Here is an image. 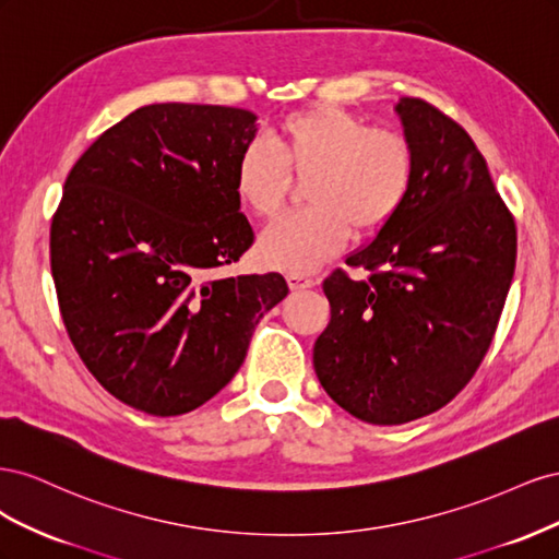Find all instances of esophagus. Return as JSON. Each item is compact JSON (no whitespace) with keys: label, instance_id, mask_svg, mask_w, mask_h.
<instances>
[{"label":"esophagus","instance_id":"obj_1","mask_svg":"<svg viewBox=\"0 0 559 559\" xmlns=\"http://www.w3.org/2000/svg\"><path fill=\"white\" fill-rule=\"evenodd\" d=\"M286 284H289V289H294V292H302V289H312L317 280L310 275H302V273H289L286 275Z\"/></svg>","mask_w":559,"mask_h":559}]
</instances>
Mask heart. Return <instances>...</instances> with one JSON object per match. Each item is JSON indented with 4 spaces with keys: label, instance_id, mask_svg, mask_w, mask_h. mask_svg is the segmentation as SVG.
Returning a JSON list of instances; mask_svg holds the SVG:
<instances>
[{
    "label": "heart",
    "instance_id": "1",
    "mask_svg": "<svg viewBox=\"0 0 559 559\" xmlns=\"http://www.w3.org/2000/svg\"><path fill=\"white\" fill-rule=\"evenodd\" d=\"M415 146L399 130L368 128L335 105L284 116L267 144L249 142L235 160L233 189L259 218L273 216L305 179L308 210L280 216L259 238L261 259L280 270L308 273L349 238H373L394 222L415 183Z\"/></svg>",
    "mask_w": 559,
    "mask_h": 559
}]
</instances>
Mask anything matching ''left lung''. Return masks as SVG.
Returning <instances> with one entry per match:
<instances>
[{
	"label": "left lung",
	"mask_w": 559,
	"mask_h": 559,
	"mask_svg": "<svg viewBox=\"0 0 559 559\" xmlns=\"http://www.w3.org/2000/svg\"><path fill=\"white\" fill-rule=\"evenodd\" d=\"M396 111L415 146L413 193L349 267L324 280L331 321L314 343L326 394L368 425L443 408L476 373L513 280L518 233L468 132L427 99Z\"/></svg>",
	"instance_id": "left-lung-1"
}]
</instances>
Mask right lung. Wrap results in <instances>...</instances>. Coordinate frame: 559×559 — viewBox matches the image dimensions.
<instances>
[{
  "instance_id": "add662e5",
  "label": "right lung",
  "mask_w": 559,
  "mask_h": 559,
  "mask_svg": "<svg viewBox=\"0 0 559 559\" xmlns=\"http://www.w3.org/2000/svg\"><path fill=\"white\" fill-rule=\"evenodd\" d=\"M253 121L238 107H140L67 175L50 224L60 314L93 378L134 411L183 415L222 392L289 294L277 273L216 275L253 245L233 189Z\"/></svg>"
}]
</instances>
